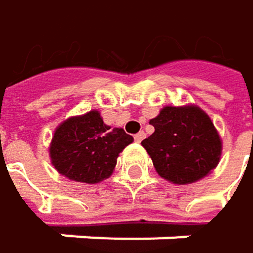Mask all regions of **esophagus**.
Instances as JSON below:
<instances>
[{
	"mask_svg": "<svg viewBox=\"0 0 253 253\" xmlns=\"http://www.w3.org/2000/svg\"><path fill=\"white\" fill-rule=\"evenodd\" d=\"M143 138H145V132H143V131H140V132H137V134L134 135V140H135L137 143H140V142L143 140Z\"/></svg>",
	"mask_w": 253,
	"mask_h": 253,
	"instance_id": "34e87169",
	"label": "esophagus"
}]
</instances>
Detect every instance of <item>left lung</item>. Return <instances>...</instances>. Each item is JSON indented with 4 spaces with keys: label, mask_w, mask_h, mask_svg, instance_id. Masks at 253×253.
Instances as JSON below:
<instances>
[{
    "label": "left lung",
    "mask_w": 253,
    "mask_h": 253,
    "mask_svg": "<svg viewBox=\"0 0 253 253\" xmlns=\"http://www.w3.org/2000/svg\"><path fill=\"white\" fill-rule=\"evenodd\" d=\"M149 124L155 131L142 146L161 178L185 185L208 176L217 168L222 138L201 107L166 105Z\"/></svg>",
    "instance_id": "8db88e82"
}]
</instances>
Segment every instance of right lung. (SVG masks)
I'll return each instance as SVG.
<instances>
[{
  "label": "right lung",
  "mask_w": 253,
  "mask_h": 253,
  "mask_svg": "<svg viewBox=\"0 0 253 253\" xmlns=\"http://www.w3.org/2000/svg\"><path fill=\"white\" fill-rule=\"evenodd\" d=\"M132 142L122 128L108 126L98 110H90L63 121L52 134L48 152L60 175L96 184L111 176L119 154Z\"/></svg>",
  "instance_id": "obj_1"
}]
</instances>
